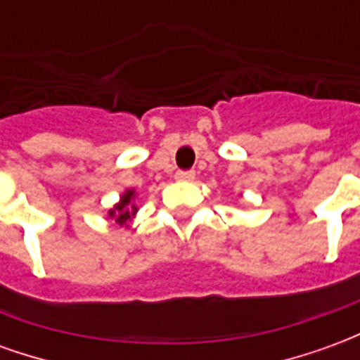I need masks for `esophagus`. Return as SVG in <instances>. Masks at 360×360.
<instances>
[{
	"mask_svg": "<svg viewBox=\"0 0 360 360\" xmlns=\"http://www.w3.org/2000/svg\"><path fill=\"white\" fill-rule=\"evenodd\" d=\"M177 181H193L195 179V172H177L175 173Z\"/></svg>",
	"mask_w": 360,
	"mask_h": 360,
	"instance_id": "esophagus-1",
	"label": "esophagus"
}]
</instances>
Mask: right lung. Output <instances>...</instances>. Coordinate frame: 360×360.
Masks as SVG:
<instances>
[{
  "instance_id": "1",
  "label": "right lung",
  "mask_w": 360,
  "mask_h": 360,
  "mask_svg": "<svg viewBox=\"0 0 360 360\" xmlns=\"http://www.w3.org/2000/svg\"><path fill=\"white\" fill-rule=\"evenodd\" d=\"M134 198H136V191L134 188H127L119 195V202L113 204V208L108 210V218L113 219L117 226L129 227V224L133 221L134 216H136V204H134Z\"/></svg>"
}]
</instances>
